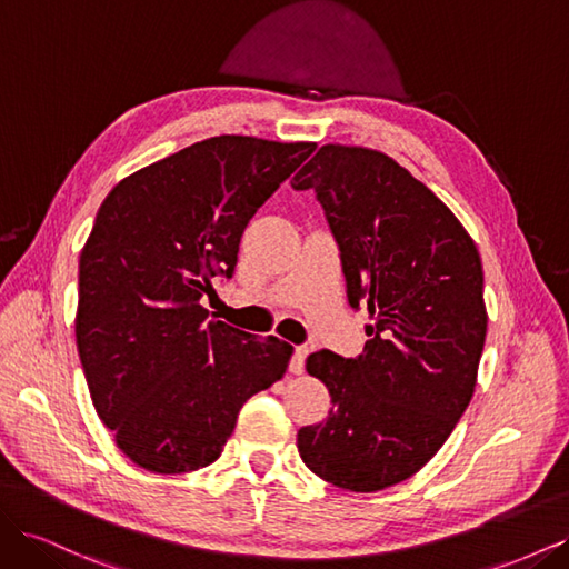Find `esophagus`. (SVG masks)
<instances>
[{"label": "esophagus", "mask_w": 569, "mask_h": 569, "mask_svg": "<svg viewBox=\"0 0 569 569\" xmlns=\"http://www.w3.org/2000/svg\"><path fill=\"white\" fill-rule=\"evenodd\" d=\"M306 356H308V349L306 347H297L295 356H291V360H289V372L301 375L303 368H306Z\"/></svg>", "instance_id": "1"}]
</instances>
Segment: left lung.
I'll return each instance as SVG.
<instances>
[{
    "label": "left lung",
    "mask_w": 569,
    "mask_h": 569,
    "mask_svg": "<svg viewBox=\"0 0 569 569\" xmlns=\"http://www.w3.org/2000/svg\"><path fill=\"white\" fill-rule=\"evenodd\" d=\"M291 187L316 192L349 303L375 320L360 356H308L332 408L299 429V453L339 489L380 491L416 475L472 399L487 339L481 258L449 206L382 151L325 144Z\"/></svg>",
    "instance_id": "obj_1"
}]
</instances>
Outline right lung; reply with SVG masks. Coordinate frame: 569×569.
Wrapping results in <instances>:
<instances>
[{
  "label": "right lung",
  "mask_w": 569,
  "mask_h": 569,
  "mask_svg": "<svg viewBox=\"0 0 569 569\" xmlns=\"http://www.w3.org/2000/svg\"><path fill=\"white\" fill-rule=\"evenodd\" d=\"M313 147L211 137L120 180L99 206L76 343L97 416L140 468L211 465L242 406L284 375L295 347L209 320L201 299L232 278L249 220Z\"/></svg>",
  "instance_id": "right-lung-1"
}]
</instances>
